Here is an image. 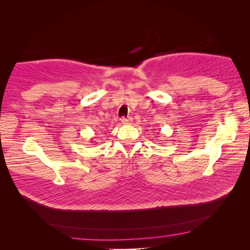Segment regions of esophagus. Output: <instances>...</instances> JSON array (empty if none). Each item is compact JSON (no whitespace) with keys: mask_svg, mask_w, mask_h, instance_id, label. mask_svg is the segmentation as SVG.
<instances>
[{"mask_svg":"<svg viewBox=\"0 0 250 250\" xmlns=\"http://www.w3.org/2000/svg\"><path fill=\"white\" fill-rule=\"evenodd\" d=\"M132 121H133L132 117L122 118V119H121V124H122V125H130V124H132Z\"/></svg>","mask_w":250,"mask_h":250,"instance_id":"esophagus-1","label":"esophagus"}]
</instances>
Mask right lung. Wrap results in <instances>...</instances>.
Returning <instances> with one entry per match:
<instances>
[{
    "mask_svg": "<svg viewBox=\"0 0 250 250\" xmlns=\"http://www.w3.org/2000/svg\"><path fill=\"white\" fill-rule=\"evenodd\" d=\"M90 143H91V146H95V145H96V142H94V140H92V139H91V141H90Z\"/></svg>",
    "mask_w": 250,
    "mask_h": 250,
    "instance_id": "right-lung-1",
    "label": "right lung"
}]
</instances>
